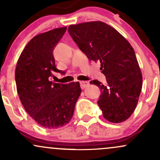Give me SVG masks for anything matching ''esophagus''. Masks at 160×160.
<instances>
[{
	"instance_id": "1",
	"label": "esophagus",
	"mask_w": 160,
	"mask_h": 160,
	"mask_svg": "<svg viewBox=\"0 0 160 160\" xmlns=\"http://www.w3.org/2000/svg\"><path fill=\"white\" fill-rule=\"evenodd\" d=\"M80 86H81L82 89H84V88L87 87V86H89V82L88 81H80Z\"/></svg>"
}]
</instances>
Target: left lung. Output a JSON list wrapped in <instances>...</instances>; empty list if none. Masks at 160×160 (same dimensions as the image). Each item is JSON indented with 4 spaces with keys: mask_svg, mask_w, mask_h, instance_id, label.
Returning <instances> with one entry per match:
<instances>
[{
    "mask_svg": "<svg viewBox=\"0 0 160 160\" xmlns=\"http://www.w3.org/2000/svg\"><path fill=\"white\" fill-rule=\"evenodd\" d=\"M68 32L89 60L101 63L107 83H89L101 90L98 104L103 117L113 123L126 120L135 111L142 88V74L135 51L113 27L100 21L71 25Z\"/></svg>",
    "mask_w": 160,
    "mask_h": 160,
    "instance_id": "obj_1",
    "label": "left lung"
}]
</instances>
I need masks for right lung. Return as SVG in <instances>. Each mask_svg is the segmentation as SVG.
Instances as JSON below:
<instances>
[{"mask_svg":"<svg viewBox=\"0 0 160 160\" xmlns=\"http://www.w3.org/2000/svg\"><path fill=\"white\" fill-rule=\"evenodd\" d=\"M67 28H58L38 34L22 52L16 64L17 92L25 111L42 127L52 129L67 125L74 114L81 93L80 82L68 84L49 81L55 65L53 49Z\"/></svg>","mask_w":160,"mask_h":160,"instance_id":"right-lung-1","label":"right lung"}]
</instances>
